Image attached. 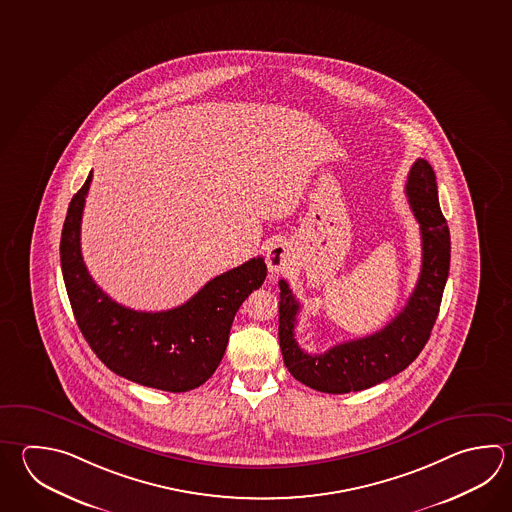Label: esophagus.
Returning a JSON list of instances; mask_svg holds the SVG:
<instances>
[{
    "label": "esophagus",
    "mask_w": 512,
    "mask_h": 512,
    "mask_svg": "<svg viewBox=\"0 0 512 512\" xmlns=\"http://www.w3.org/2000/svg\"><path fill=\"white\" fill-rule=\"evenodd\" d=\"M266 262H268V270L271 275H280V273L290 270L293 253H291L288 242L280 241L271 244L270 250L266 253Z\"/></svg>",
    "instance_id": "esophagus-1"
}]
</instances>
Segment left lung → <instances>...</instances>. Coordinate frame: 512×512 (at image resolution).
<instances>
[{"label":"left lung","instance_id":"obj_1","mask_svg":"<svg viewBox=\"0 0 512 512\" xmlns=\"http://www.w3.org/2000/svg\"><path fill=\"white\" fill-rule=\"evenodd\" d=\"M405 193L420 224L422 270L404 309L384 329L309 355L295 340L299 300L288 282L279 280L280 351L288 371L304 386L331 395L377 386L404 371L431 337L449 275L451 237L438 203L436 175L425 159L411 166Z\"/></svg>","mask_w":512,"mask_h":512}]
</instances>
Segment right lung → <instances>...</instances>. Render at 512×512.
<instances>
[{"label": "right lung", "mask_w": 512, "mask_h": 512, "mask_svg": "<svg viewBox=\"0 0 512 512\" xmlns=\"http://www.w3.org/2000/svg\"><path fill=\"white\" fill-rule=\"evenodd\" d=\"M92 172L68 204L59 255L68 300L83 337L119 377L170 393L203 386L219 366L237 309L266 279L255 257L206 282L192 299L168 311L117 304L90 277L81 255V217Z\"/></svg>", "instance_id": "1"}]
</instances>
